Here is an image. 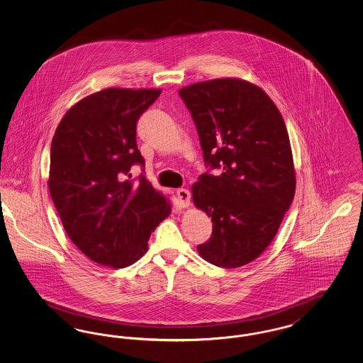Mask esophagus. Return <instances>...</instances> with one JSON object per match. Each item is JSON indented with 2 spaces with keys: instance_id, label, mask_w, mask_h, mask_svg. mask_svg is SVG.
Returning <instances> with one entry per match:
<instances>
[{
  "instance_id": "obj_1",
  "label": "esophagus",
  "mask_w": 363,
  "mask_h": 363,
  "mask_svg": "<svg viewBox=\"0 0 363 363\" xmlns=\"http://www.w3.org/2000/svg\"><path fill=\"white\" fill-rule=\"evenodd\" d=\"M177 197H178V203H179V206L182 208L189 207L190 204V191L188 189H184V188H181V189L177 190Z\"/></svg>"
}]
</instances>
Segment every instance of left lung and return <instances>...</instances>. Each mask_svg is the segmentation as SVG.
Listing matches in <instances>:
<instances>
[{"label": "left lung", "instance_id": "8db88e82", "mask_svg": "<svg viewBox=\"0 0 363 363\" xmlns=\"http://www.w3.org/2000/svg\"><path fill=\"white\" fill-rule=\"evenodd\" d=\"M197 128L207 173L191 186L194 206L212 220L200 256L222 268L257 259L293 203L295 172L286 123L272 99L240 79L179 89ZM218 168L221 173H208Z\"/></svg>", "mask_w": 363, "mask_h": 363}]
</instances>
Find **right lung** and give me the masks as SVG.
<instances>
[{
    "label": "right lung",
    "instance_id": "obj_1",
    "mask_svg": "<svg viewBox=\"0 0 363 363\" xmlns=\"http://www.w3.org/2000/svg\"><path fill=\"white\" fill-rule=\"evenodd\" d=\"M160 89L106 88L72 106L55 129L49 190L70 238L88 259L111 268L136 262L172 206L144 174L136 143L140 116Z\"/></svg>",
    "mask_w": 363,
    "mask_h": 363
}]
</instances>
